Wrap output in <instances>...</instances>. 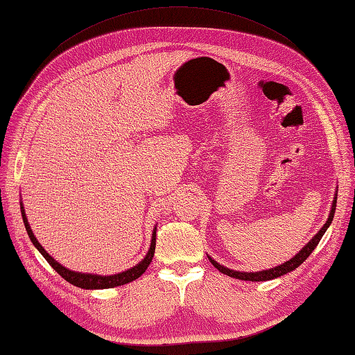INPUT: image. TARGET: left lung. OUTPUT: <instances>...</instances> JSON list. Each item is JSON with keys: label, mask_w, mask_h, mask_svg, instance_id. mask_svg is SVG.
Returning a JSON list of instances; mask_svg holds the SVG:
<instances>
[{"label": "left lung", "mask_w": 355, "mask_h": 355, "mask_svg": "<svg viewBox=\"0 0 355 355\" xmlns=\"http://www.w3.org/2000/svg\"><path fill=\"white\" fill-rule=\"evenodd\" d=\"M336 204H337V198H334V202H332V208H331V213H329V218L327 220V223L320 228L319 233H317L311 241L303 247L297 254H295L291 260H288V262H285L284 265H279L276 266V268H271V270H265V271H259V272H241V271H234V270H228L225 268V266H222L220 263L216 262V260H213L211 257L209 259V262H211L216 268H218L220 272L227 274V276L230 277H236V279H241V280H250V282H265V280H271V279H276V277H280L284 276V274L293 271L297 268V266H300L305 260L308 259V256L311 254V252L314 251V248L319 245L322 236L324 234V231L328 230V227L331 225L332 219H334V213H336Z\"/></svg>", "instance_id": "8db88e82"}]
</instances>
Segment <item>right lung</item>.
<instances>
[{
  "instance_id": "obj_1",
  "label": "right lung",
  "mask_w": 355,
  "mask_h": 355,
  "mask_svg": "<svg viewBox=\"0 0 355 355\" xmlns=\"http://www.w3.org/2000/svg\"><path fill=\"white\" fill-rule=\"evenodd\" d=\"M21 214H23V220H24V225H26V231L28 237H31L32 243L36 247L47 262L50 263V266L60 274L62 279H66L69 284L75 285L78 288H84V289H105V288H113V286H121V285H125L128 282H133L137 277H141L146 270L148 268V265L151 262V259L155 256V247H156V228L153 230V237H151V245H150V250L147 252V256L144 257L142 262L137 263L133 268H130L124 272H119V274H113V276H98V274H83V272H75V271H70L67 270L66 266H62L56 262V260L49 256V252L41 247V243L36 241V237L33 236L31 225H28L27 218H26V213H24V207L21 204Z\"/></svg>"
}]
</instances>
